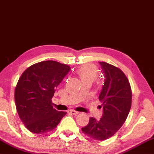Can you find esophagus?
<instances>
[{
  "label": "esophagus",
  "mask_w": 154,
  "mask_h": 154,
  "mask_svg": "<svg viewBox=\"0 0 154 154\" xmlns=\"http://www.w3.org/2000/svg\"><path fill=\"white\" fill-rule=\"evenodd\" d=\"M68 112H69V113L72 114H74V115H75V114H79V112H77V111H75V110H74V109H70V110H69Z\"/></svg>",
  "instance_id": "obj_1"
}]
</instances>
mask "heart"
Instances as JSON below:
<instances>
[{"label": "heart", "mask_w": 154, "mask_h": 154, "mask_svg": "<svg viewBox=\"0 0 154 154\" xmlns=\"http://www.w3.org/2000/svg\"><path fill=\"white\" fill-rule=\"evenodd\" d=\"M77 73L81 79L82 83L89 82L91 84L98 77L99 72L97 67L94 64H84L77 70Z\"/></svg>", "instance_id": "obj_1"}]
</instances>
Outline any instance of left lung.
Listing matches in <instances>:
<instances>
[{
	"instance_id": "8db88e82",
	"label": "left lung",
	"mask_w": 154,
	"mask_h": 154,
	"mask_svg": "<svg viewBox=\"0 0 154 154\" xmlns=\"http://www.w3.org/2000/svg\"><path fill=\"white\" fill-rule=\"evenodd\" d=\"M100 64L105 79L99 96L103 116L100 120L91 117L82 131L93 140L103 141L113 136L126 120L131 107L132 91L128 79L120 68L103 61Z\"/></svg>"
}]
</instances>
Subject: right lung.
<instances>
[{
	"label": "right lung",
	"mask_w": 154,
	"mask_h": 154,
	"mask_svg": "<svg viewBox=\"0 0 154 154\" xmlns=\"http://www.w3.org/2000/svg\"><path fill=\"white\" fill-rule=\"evenodd\" d=\"M70 70L68 65L45 60L29 67L19 77L14 100L19 118L35 134H45L57 127L66 112L53 107L55 89Z\"/></svg>",
	"instance_id": "obj_1"
}]
</instances>
